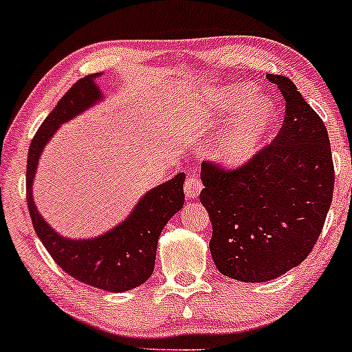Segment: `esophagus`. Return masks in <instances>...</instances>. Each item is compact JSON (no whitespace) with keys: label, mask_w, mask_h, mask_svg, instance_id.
I'll return each instance as SVG.
<instances>
[{"label":"esophagus","mask_w":352,"mask_h":352,"mask_svg":"<svg viewBox=\"0 0 352 352\" xmlns=\"http://www.w3.org/2000/svg\"><path fill=\"white\" fill-rule=\"evenodd\" d=\"M201 189H203V184H201V181L197 179V176L188 175L186 183H184V192H186L189 199H196V197L199 196Z\"/></svg>","instance_id":"obj_1"}]
</instances>
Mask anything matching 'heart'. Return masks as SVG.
<instances>
[{"label": "heart", "mask_w": 352, "mask_h": 352, "mask_svg": "<svg viewBox=\"0 0 352 352\" xmlns=\"http://www.w3.org/2000/svg\"><path fill=\"white\" fill-rule=\"evenodd\" d=\"M256 93L251 85L224 86L196 106L192 123L199 126H219L236 114L214 143L219 163L231 168L246 163L274 128L278 120L274 101L266 96L256 98Z\"/></svg>", "instance_id": "1"}]
</instances>
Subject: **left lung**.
Here are the masks:
<instances>
[{
    "label": "left lung",
    "instance_id": "8db88e82",
    "mask_svg": "<svg viewBox=\"0 0 352 352\" xmlns=\"http://www.w3.org/2000/svg\"><path fill=\"white\" fill-rule=\"evenodd\" d=\"M286 101L278 138L234 171L204 163L199 199L221 274L266 283L301 264L324 226L334 188L327 129L294 82L267 74Z\"/></svg>",
    "mask_w": 352,
    "mask_h": 352
}]
</instances>
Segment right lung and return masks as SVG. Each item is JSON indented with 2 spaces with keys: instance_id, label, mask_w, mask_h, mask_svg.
<instances>
[{
  "instance_id": "right-lung-1",
  "label": "right lung",
  "mask_w": 352,
  "mask_h": 352,
  "mask_svg": "<svg viewBox=\"0 0 352 352\" xmlns=\"http://www.w3.org/2000/svg\"><path fill=\"white\" fill-rule=\"evenodd\" d=\"M100 76L89 74L74 82L39 126L28 151L26 199L38 238L63 271L98 289L124 293L151 278L161 231L184 204V173L149 189L124 221L94 238L61 236L43 219L33 199V181L45 146L63 124L104 100L96 85Z\"/></svg>"
}]
</instances>
